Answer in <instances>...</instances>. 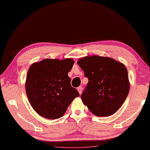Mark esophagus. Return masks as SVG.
<instances>
[{
	"mask_svg": "<svg viewBox=\"0 0 150 150\" xmlns=\"http://www.w3.org/2000/svg\"><path fill=\"white\" fill-rule=\"evenodd\" d=\"M78 92H79V94H81V93H82V87H78Z\"/></svg>",
	"mask_w": 150,
	"mask_h": 150,
	"instance_id": "obj_1",
	"label": "esophagus"
}]
</instances>
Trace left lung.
<instances>
[{
  "instance_id": "obj_1",
  "label": "left lung",
  "mask_w": 150,
  "mask_h": 150,
  "mask_svg": "<svg viewBox=\"0 0 150 150\" xmlns=\"http://www.w3.org/2000/svg\"><path fill=\"white\" fill-rule=\"evenodd\" d=\"M88 82L81 98L91 112L108 117L117 112L129 91L127 69L110 57L87 56L78 62Z\"/></svg>"
}]
</instances>
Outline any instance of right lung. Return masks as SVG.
<instances>
[{"instance_id": "add662e5", "label": "right lung", "mask_w": 150, "mask_h": 150, "mask_svg": "<svg viewBox=\"0 0 150 150\" xmlns=\"http://www.w3.org/2000/svg\"><path fill=\"white\" fill-rule=\"evenodd\" d=\"M74 63L72 59H45L30 67L26 92L32 107L41 117L52 120L62 117L79 96L68 76Z\"/></svg>"}]
</instances>
